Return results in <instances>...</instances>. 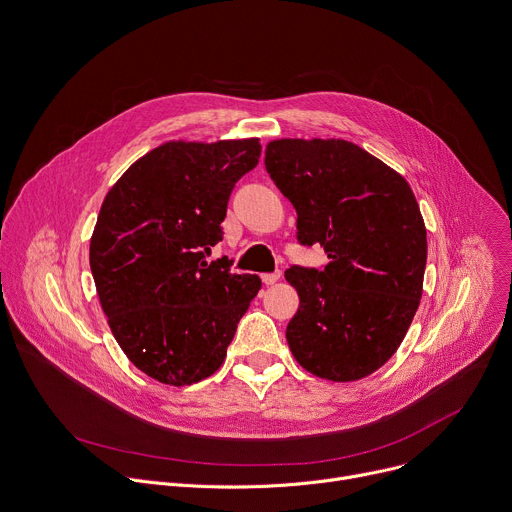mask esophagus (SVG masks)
<instances>
[{
    "label": "esophagus",
    "mask_w": 512,
    "mask_h": 512,
    "mask_svg": "<svg viewBox=\"0 0 512 512\" xmlns=\"http://www.w3.org/2000/svg\"><path fill=\"white\" fill-rule=\"evenodd\" d=\"M279 277H281L279 271H275V273H263V275H261V279H263L265 285H273L275 281H279Z\"/></svg>",
    "instance_id": "34e87169"
}]
</instances>
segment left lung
<instances>
[{
  "instance_id": "1",
  "label": "left lung",
  "mask_w": 512,
  "mask_h": 512,
  "mask_svg": "<svg viewBox=\"0 0 512 512\" xmlns=\"http://www.w3.org/2000/svg\"><path fill=\"white\" fill-rule=\"evenodd\" d=\"M265 168L298 212V239L320 243L324 271L289 267L300 296L285 338L326 381L369 377L397 352L419 308L427 231L405 178L344 139H273Z\"/></svg>"
}]
</instances>
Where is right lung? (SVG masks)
I'll use <instances>...</instances> for the list:
<instances>
[{"label":"right lung","instance_id":"obj_1","mask_svg":"<svg viewBox=\"0 0 512 512\" xmlns=\"http://www.w3.org/2000/svg\"><path fill=\"white\" fill-rule=\"evenodd\" d=\"M261 156L259 137L166 141L109 188L89 261L107 324L135 367L174 387L221 369L259 275L208 263L229 196Z\"/></svg>","mask_w":512,"mask_h":512}]
</instances>
